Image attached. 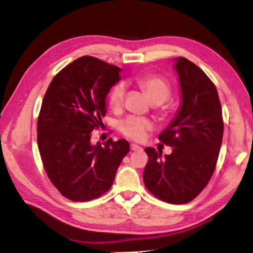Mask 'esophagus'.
<instances>
[{
	"label": "esophagus",
	"instance_id": "esophagus-1",
	"mask_svg": "<svg viewBox=\"0 0 253 253\" xmlns=\"http://www.w3.org/2000/svg\"><path fill=\"white\" fill-rule=\"evenodd\" d=\"M131 150H132V151H139V150H141V148L139 147L138 144L131 143Z\"/></svg>",
	"mask_w": 253,
	"mask_h": 253
}]
</instances>
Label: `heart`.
Instances as JSON below:
<instances>
[{
  "label": "heart",
  "mask_w": 253,
  "mask_h": 253,
  "mask_svg": "<svg viewBox=\"0 0 253 253\" xmlns=\"http://www.w3.org/2000/svg\"><path fill=\"white\" fill-rule=\"evenodd\" d=\"M140 88L148 95L150 100L163 106L172 95V87L166 79L155 75H147L136 80ZM126 87L124 83H117L112 87L109 94V104L113 110H119L125 101ZM153 126L152 121L136 116H129L122 120L119 125L120 132L129 139L141 141L145 134Z\"/></svg>",
  "instance_id": "1"
}]
</instances>
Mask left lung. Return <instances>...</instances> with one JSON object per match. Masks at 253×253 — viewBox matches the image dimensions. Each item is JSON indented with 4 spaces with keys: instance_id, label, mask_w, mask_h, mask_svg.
<instances>
[{
    "instance_id": "obj_1",
    "label": "left lung",
    "mask_w": 253,
    "mask_h": 253,
    "mask_svg": "<svg viewBox=\"0 0 253 253\" xmlns=\"http://www.w3.org/2000/svg\"><path fill=\"white\" fill-rule=\"evenodd\" d=\"M182 102L158 139L170 145V155L145 148L149 160L143 181L150 192L169 204H187L208 185L215 170L224 133L221 105L214 83L200 67L177 58Z\"/></svg>"
}]
</instances>
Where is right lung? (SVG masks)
<instances>
[{"label":"right lung","mask_w":253,"mask_h":253,"mask_svg":"<svg viewBox=\"0 0 253 253\" xmlns=\"http://www.w3.org/2000/svg\"><path fill=\"white\" fill-rule=\"evenodd\" d=\"M120 68L83 56L62 68L44 95L38 117V147L49 180L64 197L87 202L108 192L129 151L125 139L90 142L101 126L105 97Z\"/></svg>","instance_id":"obj_1"}]
</instances>
